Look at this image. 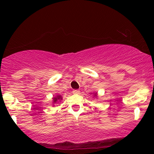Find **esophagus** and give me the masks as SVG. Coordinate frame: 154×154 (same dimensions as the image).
I'll use <instances>...</instances> for the list:
<instances>
[{"mask_svg": "<svg viewBox=\"0 0 154 154\" xmlns=\"http://www.w3.org/2000/svg\"><path fill=\"white\" fill-rule=\"evenodd\" d=\"M80 90H73V94H79Z\"/></svg>", "mask_w": 154, "mask_h": 154, "instance_id": "obj_1", "label": "esophagus"}]
</instances>
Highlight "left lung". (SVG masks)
I'll list each match as a JSON object with an SVG mask.
<instances>
[{
  "label": "left lung",
  "mask_w": 154,
  "mask_h": 154,
  "mask_svg": "<svg viewBox=\"0 0 154 154\" xmlns=\"http://www.w3.org/2000/svg\"><path fill=\"white\" fill-rule=\"evenodd\" d=\"M94 95H96V94H94Z\"/></svg>",
  "instance_id": "obj_1"
}]
</instances>
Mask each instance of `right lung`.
Segmentation results:
<instances>
[{
	"instance_id": "add662e5",
	"label": "right lung",
	"mask_w": 154,
	"mask_h": 154,
	"mask_svg": "<svg viewBox=\"0 0 154 154\" xmlns=\"http://www.w3.org/2000/svg\"><path fill=\"white\" fill-rule=\"evenodd\" d=\"M62 97H61V96H57V97L53 98L54 102H56L57 100H62Z\"/></svg>"
}]
</instances>
